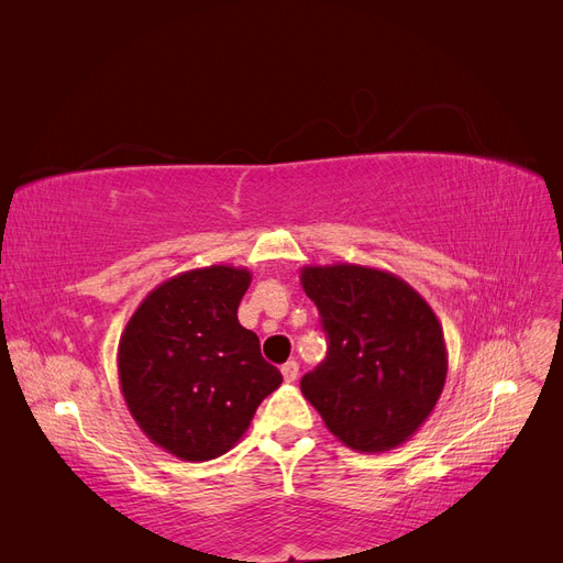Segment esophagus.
Segmentation results:
<instances>
[{"instance_id":"obj_1","label":"esophagus","mask_w":563,"mask_h":563,"mask_svg":"<svg viewBox=\"0 0 563 563\" xmlns=\"http://www.w3.org/2000/svg\"><path fill=\"white\" fill-rule=\"evenodd\" d=\"M298 371H300V366H298V362H286L284 366H282V376H284V380L286 383H294L296 378H298Z\"/></svg>"}]
</instances>
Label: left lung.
<instances>
[{
  "label": "left lung",
  "mask_w": 563,
  "mask_h": 563,
  "mask_svg": "<svg viewBox=\"0 0 563 563\" xmlns=\"http://www.w3.org/2000/svg\"><path fill=\"white\" fill-rule=\"evenodd\" d=\"M329 354L300 389L329 432L360 453H385L430 418L446 383L441 323L416 288L391 272L333 263L305 265Z\"/></svg>",
  "instance_id": "left-lung-1"
}]
</instances>
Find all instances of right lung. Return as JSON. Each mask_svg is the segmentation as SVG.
<instances>
[{"mask_svg": "<svg viewBox=\"0 0 563 563\" xmlns=\"http://www.w3.org/2000/svg\"><path fill=\"white\" fill-rule=\"evenodd\" d=\"M246 267L209 265L162 282L119 338L117 371L145 437L187 463L228 453L282 385L261 340L236 319Z\"/></svg>", "mask_w": 563, "mask_h": 563, "instance_id": "obj_1", "label": "right lung"}]
</instances>
